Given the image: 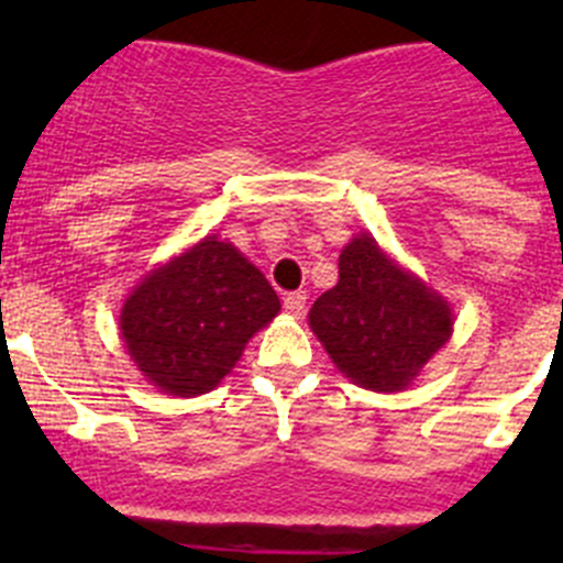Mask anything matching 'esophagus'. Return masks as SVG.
<instances>
[{"mask_svg":"<svg viewBox=\"0 0 563 563\" xmlns=\"http://www.w3.org/2000/svg\"><path fill=\"white\" fill-rule=\"evenodd\" d=\"M305 305H308V294L305 291H294V294H286V297H283V308H286V313L294 318H299L305 313Z\"/></svg>","mask_w":563,"mask_h":563,"instance_id":"obj_1","label":"esophagus"}]
</instances>
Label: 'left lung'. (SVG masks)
Segmentation results:
<instances>
[{"label":"left lung","instance_id":"left-lung-1","mask_svg":"<svg viewBox=\"0 0 563 563\" xmlns=\"http://www.w3.org/2000/svg\"><path fill=\"white\" fill-rule=\"evenodd\" d=\"M338 266L310 329L345 378L373 391L406 389L450 340L452 308L367 234L343 247Z\"/></svg>","mask_w":563,"mask_h":563}]
</instances>
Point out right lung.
Masks as SVG:
<instances>
[{"label": "right lung", "mask_w": 563, "mask_h": 563, "mask_svg": "<svg viewBox=\"0 0 563 563\" xmlns=\"http://www.w3.org/2000/svg\"><path fill=\"white\" fill-rule=\"evenodd\" d=\"M280 313L264 275L231 242L203 236L124 299V349L146 382L176 397L214 389L247 340Z\"/></svg>", "instance_id": "obj_1"}]
</instances>
